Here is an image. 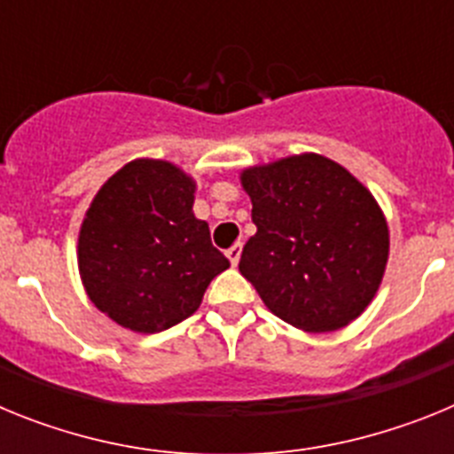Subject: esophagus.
Returning a JSON list of instances; mask_svg holds the SVG:
<instances>
[{"label":"esophagus","instance_id":"1","mask_svg":"<svg viewBox=\"0 0 454 454\" xmlns=\"http://www.w3.org/2000/svg\"><path fill=\"white\" fill-rule=\"evenodd\" d=\"M240 252H243V243H234V246H231L230 250H227V256H230L231 266H239Z\"/></svg>","mask_w":454,"mask_h":454}]
</instances>
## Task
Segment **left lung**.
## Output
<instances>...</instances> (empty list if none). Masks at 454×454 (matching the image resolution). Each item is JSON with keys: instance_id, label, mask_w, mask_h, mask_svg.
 I'll use <instances>...</instances> for the list:
<instances>
[{"instance_id": "8db88e82", "label": "left lung", "mask_w": 454, "mask_h": 454, "mask_svg": "<svg viewBox=\"0 0 454 454\" xmlns=\"http://www.w3.org/2000/svg\"><path fill=\"white\" fill-rule=\"evenodd\" d=\"M256 234L239 270L272 314L304 332L339 330L371 304L388 259V227L368 188L320 154L240 175Z\"/></svg>"}]
</instances>
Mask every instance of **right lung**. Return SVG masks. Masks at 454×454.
Instances as JSON below:
<instances>
[{
	"mask_svg": "<svg viewBox=\"0 0 454 454\" xmlns=\"http://www.w3.org/2000/svg\"><path fill=\"white\" fill-rule=\"evenodd\" d=\"M195 184L168 161L120 168L79 231L88 298L127 330L154 334L198 311L208 282L230 268L208 224L192 215Z\"/></svg>",
	"mask_w": 454,
	"mask_h": 454,
	"instance_id": "right-lung-1",
	"label": "right lung"
}]
</instances>
